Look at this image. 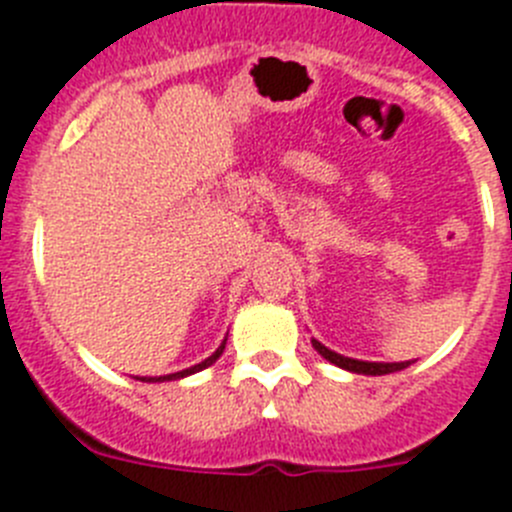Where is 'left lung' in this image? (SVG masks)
I'll return each mask as SVG.
<instances>
[{
	"label": "left lung",
	"mask_w": 512,
	"mask_h": 512,
	"mask_svg": "<svg viewBox=\"0 0 512 512\" xmlns=\"http://www.w3.org/2000/svg\"><path fill=\"white\" fill-rule=\"evenodd\" d=\"M312 346L318 348L320 356L328 359L330 364L341 366V369H348V372H356V374H372V377H379V374H392V372H402V369H408L413 361H400V364H374V361H359V359H348V356L336 354V351H330L325 348L323 343L312 341Z\"/></svg>",
	"instance_id": "1"
}]
</instances>
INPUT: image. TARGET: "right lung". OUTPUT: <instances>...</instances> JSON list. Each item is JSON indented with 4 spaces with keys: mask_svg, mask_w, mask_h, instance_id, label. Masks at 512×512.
I'll return each instance as SVG.
<instances>
[{
    "mask_svg": "<svg viewBox=\"0 0 512 512\" xmlns=\"http://www.w3.org/2000/svg\"><path fill=\"white\" fill-rule=\"evenodd\" d=\"M223 348H225V341L220 343V348H217L215 354L210 356V359H205L202 364H194L192 369H184V372H176V374H166V377H138L140 382H171V379H182L187 377V374H194V372H202V369H207L210 364H215L217 359H220V354H223Z\"/></svg>",
    "mask_w": 512,
    "mask_h": 512,
    "instance_id": "add662e5",
    "label": "right lung"
}]
</instances>
